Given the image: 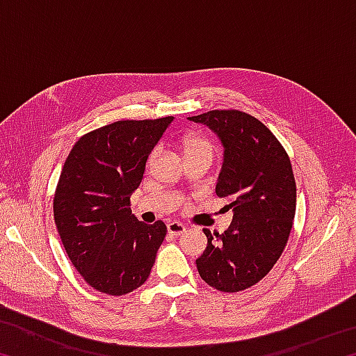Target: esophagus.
I'll return each mask as SVG.
<instances>
[{
    "label": "esophagus",
    "mask_w": 356,
    "mask_h": 356,
    "mask_svg": "<svg viewBox=\"0 0 356 356\" xmlns=\"http://www.w3.org/2000/svg\"><path fill=\"white\" fill-rule=\"evenodd\" d=\"M166 229H168V234H170V236H182V234L186 231V227L182 225V222H179V221H171V222H168V226H166Z\"/></svg>",
    "instance_id": "1"
}]
</instances>
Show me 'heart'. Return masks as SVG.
I'll list each match as a JSON object with an SVG mask.
<instances>
[{"label": "heart", "instance_id": "1", "mask_svg": "<svg viewBox=\"0 0 356 356\" xmlns=\"http://www.w3.org/2000/svg\"><path fill=\"white\" fill-rule=\"evenodd\" d=\"M197 154H209V155H212V144H210L207 140H204V138H201V136L191 135V136H188L184 141V155H185V159H186V156L197 155ZM156 155H159V150L155 149L154 152L150 154L149 161H154Z\"/></svg>", "mask_w": 356, "mask_h": 356}]
</instances>
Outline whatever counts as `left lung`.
<instances>
[{"instance_id":"obj_1","label":"left lung","mask_w":356,"mask_h":356,"mask_svg":"<svg viewBox=\"0 0 356 356\" xmlns=\"http://www.w3.org/2000/svg\"><path fill=\"white\" fill-rule=\"evenodd\" d=\"M188 119L220 138L225 154L215 191L234 210L222 234L204 229L207 246L196 259L197 272L216 291H245L273 268L291 234L297 204L291 160L250 114L213 110Z\"/></svg>"}]
</instances>
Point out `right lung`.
I'll return each mask as SVG.
<instances>
[{
    "label": "right lung",
    "mask_w": 356,
    "mask_h": 356,
    "mask_svg": "<svg viewBox=\"0 0 356 356\" xmlns=\"http://www.w3.org/2000/svg\"><path fill=\"white\" fill-rule=\"evenodd\" d=\"M172 120H118L81 136L65 160L53 213L70 262L95 291L125 295L149 278L166 226L136 220L130 196Z\"/></svg>",
    "instance_id": "right-lung-1"
}]
</instances>
